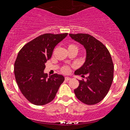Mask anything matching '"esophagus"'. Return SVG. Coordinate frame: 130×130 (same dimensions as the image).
Listing matches in <instances>:
<instances>
[{
    "instance_id": "1",
    "label": "esophagus",
    "mask_w": 130,
    "mask_h": 130,
    "mask_svg": "<svg viewBox=\"0 0 130 130\" xmlns=\"http://www.w3.org/2000/svg\"><path fill=\"white\" fill-rule=\"evenodd\" d=\"M70 80V77H68V76L65 77V80H66V81H68V80Z\"/></svg>"
}]
</instances>
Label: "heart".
Segmentation results:
<instances>
[{"label":"heart","mask_w":130,"mask_h":130,"mask_svg":"<svg viewBox=\"0 0 130 130\" xmlns=\"http://www.w3.org/2000/svg\"><path fill=\"white\" fill-rule=\"evenodd\" d=\"M76 47V46H74V45H70L69 46H68V48L69 47ZM62 70L63 72L64 73H67L69 72L70 70V68L69 67H68V66H64V67L62 68Z\"/></svg>","instance_id":"b5f03b06"}]
</instances>
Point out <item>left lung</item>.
<instances>
[{
  "label": "left lung",
  "mask_w": 130,
  "mask_h": 130,
  "mask_svg": "<svg viewBox=\"0 0 130 130\" xmlns=\"http://www.w3.org/2000/svg\"><path fill=\"white\" fill-rule=\"evenodd\" d=\"M70 37L82 45L86 50L85 62L75 71L82 77L88 75L86 80H79L74 90L80 101L88 105L101 102L107 95L113 78V64L111 55L104 45L88 34H69Z\"/></svg>",
  "instance_id": "1"
}]
</instances>
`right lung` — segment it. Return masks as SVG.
Segmentation results:
<instances>
[{"mask_svg":"<svg viewBox=\"0 0 130 130\" xmlns=\"http://www.w3.org/2000/svg\"><path fill=\"white\" fill-rule=\"evenodd\" d=\"M67 35H40L24 45L18 54L14 63L15 79L22 94L33 104L42 106L52 101L64 81L62 75L48 76L44 70L54 48Z\"/></svg>","mask_w":130,"mask_h":130,"instance_id":"add662e5","label":"right lung"}]
</instances>
